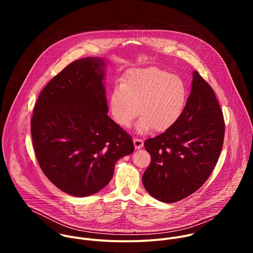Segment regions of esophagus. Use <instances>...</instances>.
<instances>
[{
    "mask_svg": "<svg viewBox=\"0 0 253 253\" xmlns=\"http://www.w3.org/2000/svg\"><path fill=\"white\" fill-rule=\"evenodd\" d=\"M133 142H134V146L136 149H140L144 145V141L141 138H133Z\"/></svg>",
    "mask_w": 253,
    "mask_h": 253,
    "instance_id": "34e87169",
    "label": "esophagus"
}]
</instances>
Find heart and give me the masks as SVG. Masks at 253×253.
I'll return each mask as SVG.
<instances>
[{"label": "heart", "instance_id": "heart-1", "mask_svg": "<svg viewBox=\"0 0 253 253\" xmlns=\"http://www.w3.org/2000/svg\"><path fill=\"white\" fill-rule=\"evenodd\" d=\"M187 99V88L179 76L157 68L132 69L116 85L109 104L113 120L130 128L140 114L138 130L142 133L154 128L157 132L170 129L181 116Z\"/></svg>", "mask_w": 253, "mask_h": 253}]
</instances>
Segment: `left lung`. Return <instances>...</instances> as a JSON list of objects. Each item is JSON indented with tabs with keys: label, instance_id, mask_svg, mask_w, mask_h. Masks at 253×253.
I'll use <instances>...</instances> for the list:
<instances>
[{
	"label": "left lung",
	"instance_id": "obj_1",
	"mask_svg": "<svg viewBox=\"0 0 253 253\" xmlns=\"http://www.w3.org/2000/svg\"><path fill=\"white\" fill-rule=\"evenodd\" d=\"M225 123L211 86L193 72L192 89L177 122L144 146L151 162L142 182L155 199L173 203L198 190L221 153Z\"/></svg>",
	"mask_w": 253,
	"mask_h": 253
}]
</instances>
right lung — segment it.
I'll use <instances>...</instances> for the list:
<instances>
[{"label": "right lung", "instance_id": "obj_1", "mask_svg": "<svg viewBox=\"0 0 253 253\" xmlns=\"http://www.w3.org/2000/svg\"><path fill=\"white\" fill-rule=\"evenodd\" d=\"M104 61L83 58L64 68L42 90L31 119L36 158L50 181L77 197L97 193L115 163L131 154V136L108 113Z\"/></svg>", "mask_w": 253, "mask_h": 253}]
</instances>
